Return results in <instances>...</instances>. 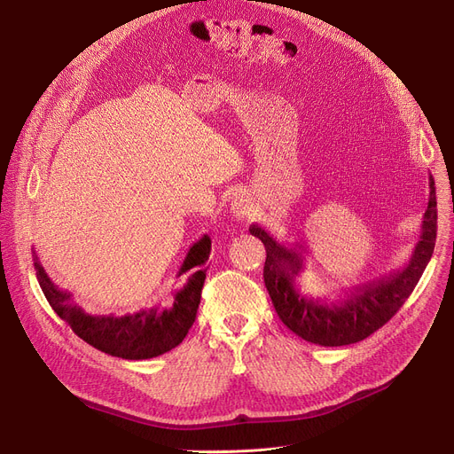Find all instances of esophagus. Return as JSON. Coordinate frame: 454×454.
<instances>
[{
	"mask_svg": "<svg viewBox=\"0 0 454 454\" xmlns=\"http://www.w3.org/2000/svg\"><path fill=\"white\" fill-rule=\"evenodd\" d=\"M230 211L233 213V217L237 221H248L252 217V202L250 199L245 195V193H239L235 195L231 199V204H230Z\"/></svg>",
	"mask_w": 454,
	"mask_h": 454,
	"instance_id": "esophagus-1",
	"label": "esophagus"
}]
</instances>
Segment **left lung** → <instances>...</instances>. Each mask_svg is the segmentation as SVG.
Segmentation results:
<instances>
[{"mask_svg":"<svg viewBox=\"0 0 454 454\" xmlns=\"http://www.w3.org/2000/svg\"><path fill=\"white\" fill-rule=\"evenodd\" d=\"M428 189L421 235L409 265L363 287H355L339 300L305 294L298 283L305 269L303 252L281 245L267 230L252 224L250 233L259 237L267 250L265 287L281 322L303 340L329 348L361 342L383 327L412 294L434 252L438 211L433 176H428Z\"/></svg>","mask_w":454,"mask_h":454,"instance_id":"obj_1","label":"left lung"}]
</instances>
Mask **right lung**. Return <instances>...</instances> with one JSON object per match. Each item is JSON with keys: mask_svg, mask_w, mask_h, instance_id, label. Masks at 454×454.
Here are the masks:
<instances>
[{"mask_svg": "<svg viewBox=\"0 0 454 454\" xmlns=\"http://www.w3.org/2000/svg\"><path fill=\"white\" fill-rule=\"evenodd\" d=\"M211 252V239L207 235L189 248L178 276L189 272L184 287L175 293L171 307L161 305L141 309L134 315H90L79 307L67 291L59 289L45 274L35 254V270L43 296L53 307V311L71 327L77 337L90 346L98 348L112 356L127 361L153 359L176 348L187 335V331L197 318L200 293L204 287V265Z\"/></svg>", "mask_w": 454, "mask_h": 454, "instance_id": "obj_1", "label": "right lung"}]
</instances>
